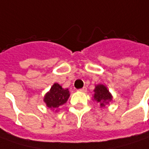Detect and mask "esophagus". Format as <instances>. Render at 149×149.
<instances>
[{
	"instance_id": "esophagus-1",
	"label": "esophagus",
	"mask_w": 149,
	"mask_h": 149,
	"mask_svg": "<svg viewBox=\"0 0 149 149\" xmlns=\"http://www.w3.org/2000/svg\"><path fill=\"white\" fill-rule=\"evenodd\" d=\"M86 90H87V89H86V87H82V88H81V89H80V91H81V92H86Z\"/></svg>"
}]
</instances>
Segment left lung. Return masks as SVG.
Wrapping results in <instances>:
<instances>
[{
  "instance_id": "obj_1",
  "label": "left lung",
  "mask_w": 149,
  "mask_h": 149,
  "mask_svg": "<svg viewBox=\"0 0 149 149\" xmlns=\"http://www.w3.org/2000/svg\"><path fill=\"white\" fill-rule=\"evenodd\" d=\"M94 91V99L97 102H100L101 107L105 106V104H107L110 100H112V95L104 85H97Z\"/></svg>"
}]
</instances>
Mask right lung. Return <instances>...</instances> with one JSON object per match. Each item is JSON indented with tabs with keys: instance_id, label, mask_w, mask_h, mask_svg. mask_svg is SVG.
I'll return each instance as SVG.
<instances>
[{
	"instance_id": "1",
	"label": "right lung",
	"mask_w": 149,
	"mask_h": 149,
	"mask_svg": "<svg viewBox=\"0 0 149 149\" xmlns=\"http://www.w3.org/2000/svg\"><path fill=\"white\" fill-rule=\"evenodd\" d=\"M69 91L63 89L58 83H54L49 92L44 96V102L51 109H58L66 103L69 97Z\"/></svg>"
}]
</instances>
